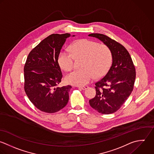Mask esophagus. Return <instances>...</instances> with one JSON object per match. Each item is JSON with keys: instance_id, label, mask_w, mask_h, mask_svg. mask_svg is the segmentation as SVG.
<instances>
[{"instance_id": "1", "label": "esophagus", "mask_w": 154, "mask_h": 154, "mask_svg": "<svg viewBox=\"0 0 154 154\" xmlns=\"http://www.w3.org/2000/svg\"><path fill=\"white\" fill-rule=\"evenodd\" d=\"M79 89H81L82 90H85L86 89L88 88V86H79Z\"/></svg>"}]
</instances>
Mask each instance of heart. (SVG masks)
Instances as JSON below:
<instances>
[{
    "instance_id": "heart-1",
    "label": "heart",
    "mask_w": 154,
    "mask_h": 154,
    "mask_svg": "<svg viewBox=\"0 0 154 154\" xmlns=\"http://www.w3.org/2000/svg\"><path fill=\"white\" fill-rule=\"evenodd\" d=\"M75 57H85L80 69H75L66 77V82L76 86H83L104 75L110 68L112 62V53L104 44L89 39L75 41L68 48L62 49L58 56L60 67L65 71H70L74 66Z\"/></svg>"
}]
</instances>
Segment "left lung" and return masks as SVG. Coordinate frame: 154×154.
I'll list each match as a JSON object with an SVG mask.
<instances>
[{
    "instance_id": "left-lung-1",
    "label": "left lung",
    "mask_w": 154,
    "mask_h": 154,
    "mask_svg": "<svg viewBox=\"0 0 154 154\" xmlns=\"http://www.w3.org/2000/svg\"><path fill=\"white\" fill-rule=\"evenodd\" d=\"M89 36L98 38L112 53V63L107 74L95 83V97L90 106L98 112L109 115L117 112L131 94L136 79V69L127 50L120 43L101 33Z\"/></svg>"
}]
</instances>
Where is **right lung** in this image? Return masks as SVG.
Instances as JSON below:
<instances>
[{
  "mask_svg": "<svg viewBox=\"0 0 154 154\" xmlns=\"http://www.w3.org/2000/svg\"><path fill=\"white\" fill-rule=\"evenodd\" d=\"M69 36V33L49 35L27 57L24 66V91L31 103L42 112H57L68 102L71 86H57L62 79L58 56Z\"/></svg>",
  "mask_w": 154,
  "mask_h": 154,
  "instance_id": "right-lung-1",
  "label": "right lung"
}]
</instances>
